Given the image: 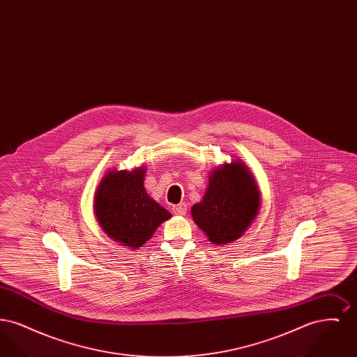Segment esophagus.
<instances>
[{
  "instance_id": "esophagus-1",
  "label": "esophagus",
  "mask_w": 357,
  "mask_h": 357,
  "mask_svg": "<svg viewBox=\"0 0 357 357\" xmlns=\"http://www.w3.org/2000/svg\"><path fill=\"white\" fill-rule=\"evenodd\" d=\"M172 211H174V214H175V215H179V217H185L187 213V204H176V206H174V207H172Z\"/></svg>"
}]
</instances>
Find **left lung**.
<instances>
[{
  "label": "left lung",
  "instance_id": "obj_1",
  "mask_svg": "<svg viewBox=\"0 0 357 357\" xmlns=\"http://www.w3.org/2000/svg\"><path fill=\"white\" fill-rule=\"evenodd\" d=\"M261 206V192L249 167L234 159L208 174L201 202L191 207V217L208 241L227 245L249 229Z\"/></svg>",
  "mask_w": 357,
  "mask_h": 357
}]
</instances>
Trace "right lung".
<instances>
[{
	"label": "right lung",
	"instance_id": "add662e5",
	"mask_svg": "<svg viewBox=\"0 0 357 357\" xmlns=\"http://www.w3.org/2000/svg\"><path fill=\"white\" fill-rule=\"evenodd\" d=\"M144 165L108 170L95 191L93 213L102 231L128 249L142 248L171 214L147 194Z\"/></svg>",
	"mask_w": 357,
	"mask_h": 357
}]
</instances>
